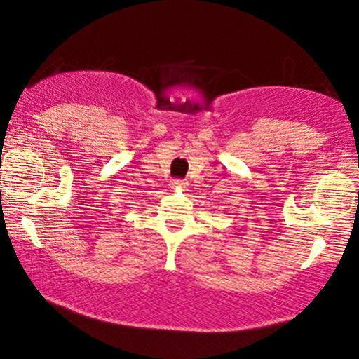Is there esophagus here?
<instances>
[{
    "instance_id": "esophagus-1",
    "label": "esophagus",
    "mask_w": 359,
    "mask_h": 359,
    "mask_svg": "<svg viewBox=\"0 0 359 359\" xmlns=\"http://www.w3.org/2000/svg\"><path fill=\"white\" fill-rule=\"evenodd\" d=\"M171 184H173V188H184V181H181V180H175V181H171Z\"/></svg>"
}]
</instances>
